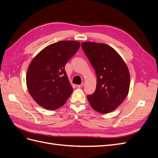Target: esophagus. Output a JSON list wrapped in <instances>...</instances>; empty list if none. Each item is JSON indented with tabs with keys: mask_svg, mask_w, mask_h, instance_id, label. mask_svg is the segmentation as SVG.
Segmentation results:
<instances>
[{
	"mask_svg": "<svg viewBox=\"0 0 158 158\" xmlns=\"http://www.w3.org/2000/svg\"><path fill=\"white\" fill-rule=\"evenodd\" d=\"M85 85V82H83L82 84H81L80 85H76V86H77V88H82V87H84V85Z\"/></svg>",
	"mask_w": 158,
	"mask_h": 158,
	"instance_id": "34e87169",
	"label": "esophagus"
}]
</instances>
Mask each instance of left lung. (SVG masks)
Listing matches in <instances>:
<instances>
[{
    "label": "left lung",
    "instance_id": "8db88e82",
    "mask_svg": "<svg viewBox=\"0 0 158 158\" xmlns=\"http://www.w3.org/2000/svg\"><path fill=\"white\" fill-rule=\"evenodd\" d=\"M82 49L97 76L95 92L87 96L95 111L106 114L124 102L130 88V73L125 62L111 47L95 42H84Z\"/></svg>",
    "mask_w": 158,
    "mask_h": 158
}]
</instances>
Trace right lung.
Returning a JSON list of instances; mask_svg holds the SVG:
<instances>
[{
    "label": "right lung",
    "mask_w": 158,
    "mask_h": 158,
    "mask_svg": "<svg viewBox=\"0 0 158 158\" xmlns=\"http://www.w3.org/2000/svg\"><path fill=\"white\" fill-rule=\"evenodd\" d=\"M76 41H60L41 50L32 59L26 74V85L35 102L47 110L62 107L73 88L64 66L80 48Z\"/></svg>",
    "instance_id": "obj_1"
}]
</instances>
